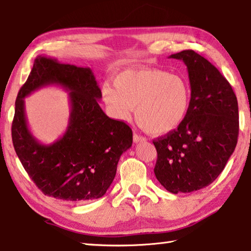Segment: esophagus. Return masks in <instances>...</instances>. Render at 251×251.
I'll return each mask as SVG.
<instances>
[{"label":"esophagus","instance_id":"esophagus-1","mask_svg":"<svg viewBox=\"0 0 251 251\" xmlns=\"http://www.w3.org/2000/svg\"><path fill=\"white\" fill-rule=\"evenodd\" d=\"M133 139H134V143H136V144H137V143H143V141L146 140L145 137H143V136H140L138 134H134Z\"/></svg>","mask_w":251,"mask_h":251}]
</instances>
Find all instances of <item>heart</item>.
Returning a JSON list of instances; mask_svg holds the SVG:
<instances>
[{"mask_svg": "<svg viewBox=\"0 0 251 251\" xmlns=\"http://www.w3.org/2000/svg\"><path fill=\"white\" fill-rule=\"evenodd\" d=\"M113 84L103 85L102 99L116 121L128 122L135 107L138 124L149 134L161 136L176 129L188 116L192 92L183 75L130 68L118 72Z\"/></svg>", "mask_w": 251, "mask_h": 251, "instance_id": "obj_1", "label": "heart"}]
</instances>
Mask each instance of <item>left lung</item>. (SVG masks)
<instances>
[{"label":"left lung","instance_id":"obj_1","mask_svg":"<svg viewBox=\"0 0 251 251\" xmlns=\"http://www.w3.org/2000/svg\"><path fill=\"white\" fill-rule=\"evenodd\" d=\"M183 60L192 98L176 129L154 139L157 180L167 191L189 193L207 186L224 170L237 145L238 103L229 82L194 50L171 54Z\"/></svg>","mask_w":251,"mask_h":251}]
</instances>
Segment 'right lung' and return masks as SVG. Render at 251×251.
Listing matches in <instances>:
<instances>
[{"instance_id": "add662e5", "label": "right lung", "mask_w": 251, "mask_h": 251, "mask_svg": "<svg viewBox=\"0 0 251 251\" xmlns=\"http://www.w3.org/2000/svg\"><path fill=\"white\" fill-rule=\"evenodd\" d=\"M70 92L71 116L66 133L44 145L29 131L24 99L47 85ZM102 92L90 68L38 56L15 102L12 139L30 179L45 195L68 202L102 198L115 177L122 153L131 147L133 131L108 117L99 105Z\"/></svg>"}]
</instances>
